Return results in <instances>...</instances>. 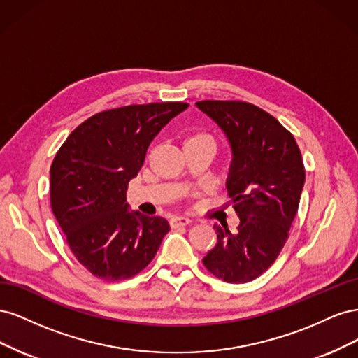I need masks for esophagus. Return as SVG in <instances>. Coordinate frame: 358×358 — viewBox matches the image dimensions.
<instances>
[{
    "mask_svg": "<svg viewBox=\"0 0 358 358\" xmlns=\"http://www.w3.org/2000/svg\"><path fill=\"white\" fill-rule=\"evenodd\" d=\"M191 222L189 218H187V216H173V218L170 220V227L171 229H178V227H185Z\"/></svg>",
    "mask_w": 358,
    "mask_h": 358,
    "instance_id": "1",
    "label": "esophagus"
}]
</instances>
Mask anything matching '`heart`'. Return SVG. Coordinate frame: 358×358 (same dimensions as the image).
<instances>
[{"mask_svg": "<svg viewBox=\"0 0 358 358\" xmlns=\"http://www.w3.org/2000/svg\"><path fill=\"white\" fill-rule=\"evenodd\" d=\"M191 143H206V145H210V146L215 148V140L208 133H196V134L189 136L185 140V145H191Z\"/></svg>", "mask_w": 358, "mask_h": 358, "instance_id": "heart-1", "label": "heart"}]
</instances>
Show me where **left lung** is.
I'll return each mask as SVG.
<instances>
[{"label": "left lung", "mask_w": 358, "mask_h": 358, "mask_svg": "<svg viewBox=\"0 0 358 358\" xmlns=\"http://www.w3.org/2000/svg\"><path fill=\"white\" fill-rule=\"evenodd\" d=\"M230 140L227 189L241 224L213 225L218 243L204 267L230 284L251 282L275 263L299 209L305 166L294 136L275 116L246 101H197Z\"/></svg>", "instance_id": "left-lung-1"}]
</instances>
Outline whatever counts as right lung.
Segmentation results:
<instances>
[{"label":"right lung","instance_id":"add662e5","mask_svg":"<svg viewBox=\"0 0 358 358\" xmlns=\"http://www.w3.org/2000/svg\"><path fill=\"white\" fill-rule=\"evenodd\" d=\"M188 103H149L103 110L62 143L50 166V206L76 259L107 282L138 275L170 227L128 212V182L154 137Z\"/></svg>","mask_w":358,"mask_h":358}]
</instances>
